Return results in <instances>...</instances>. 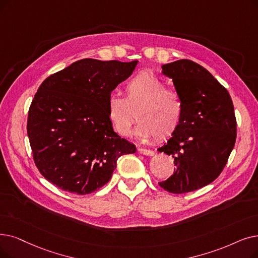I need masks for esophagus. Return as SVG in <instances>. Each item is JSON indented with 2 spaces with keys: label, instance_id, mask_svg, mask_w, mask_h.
<instances>
[{
  "label": "esophagus",
  "instance_id": "esophagus-1",
  "mask_svg": "<svg viewBox=\"0 0 258 258\" xmlns=\"http://www.w3.org/2000/svg\"><path fill=\"white\" fill-rule=\"evenodd\" d=\"M138 152L142 155H148V156H153L155 154L154 151H152L150 149H147V148H139Z\"/></svg>",
  "mask_w": 258,
  "mask_h": 258
}]
</instances>
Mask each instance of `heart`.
Listing matches in <instances>:
<instances>
[{
	"label": "heart",
	"instance_id": "heart-1",
	"mask_svg": "<svg viewBox=\"0 0 258 258\" xmlns=\"http://www.w3.org/2000/svg\"><path fill=\"white\" fill-rule=\"evenodd\" d=\"M107 117L118 135L126 137L139 121L136 135L143 139L155 136L163 140L178 130L183 117V102L177 93L153 73L143 71L125 84V98L111 94L106 104Z\"/></svg>",
	"mask_w": 258,
	"mask_h": 258
}]
</instances>
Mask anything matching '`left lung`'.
Instances as JSON below:
<instances>
[{
    "label": "left lung",
    "mask_w": 258,
    "mask_h": 258,
    "mask_svg": "<svg viewBox=\"0 0 258 258\" xmlns=\"http://www.w3.org/2000/svg\"><path fill=\"white\" fill-rule=\"evenodd\" d=\"M161 69L182 100L183 117L172 138L158 149L171 155L176 165L159 185L182 194L208 185L222 172L236 140V118L228 91L205 67L183 59Z\"/></svg>",
    "instance_id": "8db88e82"
}]
</instances>
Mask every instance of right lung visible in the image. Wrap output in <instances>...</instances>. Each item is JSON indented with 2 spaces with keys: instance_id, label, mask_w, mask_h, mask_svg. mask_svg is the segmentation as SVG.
Segmentation results:
<instances>
[{
  "instance_id": "1",
  "label": "right lung",
  "mask_w": 258,
  "mask_h": 258,
  "mask_svg": "<svg viewBox=\"0 0 258 258\" xmlns=\"http://www.w3.org/2000/svg\"><path fill=\"white\" fill-rule=\"evenodd\" d=\"M138 61L82 59L40 85L28 111L33 160L49 182L78 195L109 181L119 157L136 147L114 132L106 104Z\"/></svg>"
}]
</instances>
